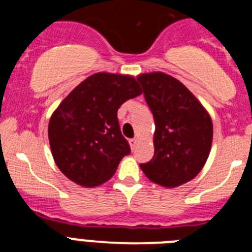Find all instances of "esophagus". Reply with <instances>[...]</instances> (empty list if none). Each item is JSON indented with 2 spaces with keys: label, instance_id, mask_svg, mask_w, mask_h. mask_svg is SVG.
<instances>
[{
  "label": "esophagus",
  "instance_id": "obj_1",
  "mask_svg": "<svg viewBox=\"0 0 252 252\" xmlns=\"http://www.w3.org/2000/svg\"><path fill=\"white\" fill-rule=\"evenodd\" d=\"M128 144H130V146H131V150H135V148H136V144H137V139H131L130 141H128Z\"/></svg>",
  "mask_w": 252,
  "mask_h": 252
}]
</instances>
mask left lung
Here are the masks:
<instances>
[{
	"label": "left lung",
	"instance_id": "left-lung-1",
	"mask_svg": "<svg viewBox=\"0 0 252 252\" xmlns=\"http://www.w3.org/2000/svg\"><path fill=\"white\" fill-rule=\"evenodd\" d=\"M155 121L150 161L141 164L144 174L159 186L175 188L202 170L212 146V120L190 91L161 72L137 77Z\"/></svg>",
	"mask_w": 252,
	"mask_h": 252
}]
</instances>
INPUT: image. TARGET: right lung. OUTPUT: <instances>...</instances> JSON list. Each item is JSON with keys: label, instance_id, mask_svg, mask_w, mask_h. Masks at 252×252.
I'll use <instances>...</instances> for the list:
<instances>
[{"label": "right lung", "instance_id": "add662e5", "mask_svg": "<svg viewBox=\"0 0 252 252\" xmlns=\"http://www.w3.org/2000/svg\"><path fill=\"white\" fill-rule=\"evenodd\" d=\"M140 94L131 75L95 73L63 99L51 115L48 135L55 164L68 179L93 188L115 174L131 151L117 111Z\"/></svg>", "mask_w": 252, "mask_h": 252}]
</instances>
